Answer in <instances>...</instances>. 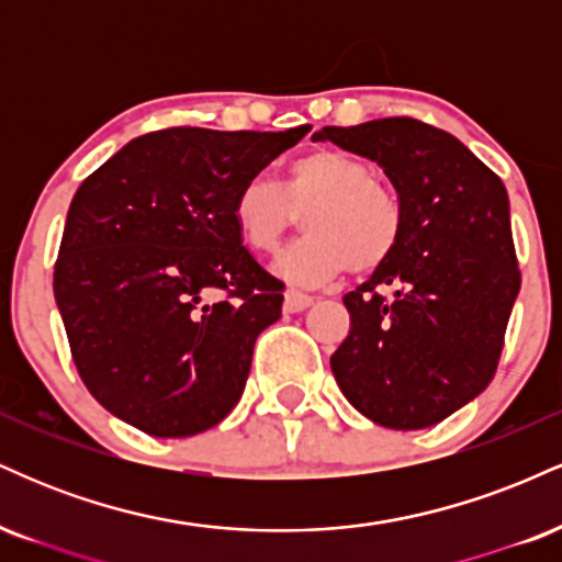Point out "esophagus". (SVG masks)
<instances>
[{
    "mask_svg": "<svg viewBox=\"0 0 562 562\" xmlns=\"http://www.w3.org/2000/svg\"><path fill=\"white\" fill-rule=\"evenodd\" d=\"M314 303L312 295L301 293V290H288L285 293V312L295 314V312H303V308H308Z\"/></svg>",
    "mask_w": 562,
    "mask_h": 562,
    "instance_id": "esophagus-1",
    "label": "esophagus"
}]
</instances>
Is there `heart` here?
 I'll use <instances>...</instances> for the list:
<instances>
[{
  "label": "heart",
  "mask_w": 562,
  "mask_h": 562,
  "mask_svg": "<svg viewBox=\"0 0 562 562\" xmlns=\"http://www.w3.org/2000/svg\"><path fill=\"white\" fill-rule=\"evenodd\" d=\"M303 240L282 250L274 272L299 285H325L351 267L370 274L396 250L404 229L402 200L351 153L319 147L288 166L285 182L250 177L232 200V222L243 243L272 254L305 211Z\"/></svg>",
  "instance_id": "heart-1"
}]
</instances>
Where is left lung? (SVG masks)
<instances>
[{"instance_id":"8db88e82","label":"left lung","mask_w":562,"mask_h":562,"mask_svg":"<svg viewBox=\"0 0 562 562\" xmlns=\"http://www.w3.org/2000/svg\"><path fill=\"white\" fill-rule=\"evenodd\" d=\"M375 160L404 209L396 250L344 295L351 330L330 357L344 396L393 430H420L492 383L520 290L502 179L449 132L415 119L312 137Z\"/></svg>"}]
</instances>
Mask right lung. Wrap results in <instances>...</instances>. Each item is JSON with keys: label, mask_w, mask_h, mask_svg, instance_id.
Listing matches in <instances>:
<instances>
[{"label": "right lung", "mask_w": 562, "mask_h": 562, "mask_svg": "<svg viewBox=\"0 0 562 562\" xmlns=\"http://www.w3.org/2000/svg\"><path fill=\"white\" fill-rule=\"evenodd\" d=\"M308 128L142 134L76 190L55 301L83 385L119 420L184 438L240 402L282 282L243 245L232 200Z\"/></svg>", "instance_id": "right-lung-1"}]
</instances>
